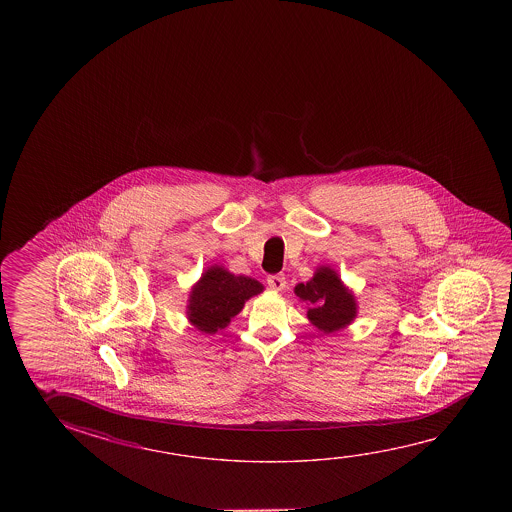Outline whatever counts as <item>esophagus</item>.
<instances>
[{
    "label": "esophagus",
    "instance_id": "esophagus-1",
    "mask_svg": "<svg viewBox=\"0 0 512 512\" xmlns=\"http://www.w3.org/2000/svg\"><path fill=\"white\" fill-rule=\"evenodd\" d=\"M285 284H287V280L284 275H271L268 278L269 289H273V291H284Z\"/></svg>",
    "mask_w": 512,
    "mask_h": 512
}]
</instances>
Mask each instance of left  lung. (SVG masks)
<instances>
[{
	"instance_id": "obj_1",
	"label": "left lung",
	"mask_w": 512,
	"mask_h": 512,
	"mask_svg": "<svg viewBox=\"0 0 512 512\" xmlns=\"http://www.w3.org/2000/svg\"><path fill=\"white\" fill-rule=\"evenodd\" d=\"M294 294L307 305V319L323 334H336L357 318V300L336 269L318 266L314 277L294 285Z\"/></svg>"
}]
</instances>
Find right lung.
I'll list each match as a JSON object with an SVG mask.
<instances>
[{
	"label": "right lung",
	"mask_w": 512,
	"mask_h": 512,
	"mask_svg": "<svg viewBox=\"0 0 512 512\" xmlns=\"http://www.w3.org/2000/svg\"><path fill=\"white\" fill-rule=\"evenodd\" d=\"M264 285L255 278L234 275L225 266L214 264L205 269L191 287L187 298V319L202 334H216L230 325L244 303L262 293Z\"/></svg>",
	"instance_id": "add662e5"
}]
</instances>
